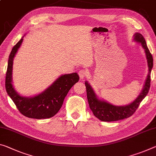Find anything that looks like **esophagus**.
<instances>
[{"mask_svg":"<svg viewBox=\"0 0 156 156\" xmlns=\"http://www.w3.org/2000/svg\"><path fill=\"white\" fill-rule=\"evenodd\" d=\"M78 74H79V76H80V79H84V78H85L86 76H87V71L84 70V69H81V70L79 71Z\"/></svg>","mask_w":156,"mask_h":156,"instance_id":"1","label":"esophagus"}]
</instances>
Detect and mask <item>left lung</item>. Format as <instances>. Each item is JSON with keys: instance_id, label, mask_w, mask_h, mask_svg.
I'll return each mask as SVG.
<instances>
[{"instance_id": "left-lung-1", "label": "left lung", "mask_w": 156, "mask_h": 156, "mask_svg": "<svg viewBox=\"0 0 156 156\" xmlns=\"http://www.w3.org/2000/svg\"><path fill=\"white\" fill-rule=\"evenodd\" d=\"M134 40L141 43V45L144 49L146 56H147L148 67H149V73L147 75V78L146 79L142 91L133 103L124 106H116L110 104L105 101L99 100L95 94L94 91L90 84L87 81L85 82L87 97L90 109L92 111L94 115L103 122H115V121H119L130 117L137 110L140 103L147 95L149 91L151 83L150 75L153 65H154L153 57L148 48L145 39L142 34L136 33L134 34Z\"/></svg>"}]
</instances>
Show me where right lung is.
Segmentation results:
<instances>
[{"mask_svg": "<svg viewBox=\"0 0 156 156\" xmlns=\"http://www.w3.org/2000/svg\"><path fill=\"white\" fill-rule=\"evenodd\" d=\"M22 41L23 37L12 48L9 54L5 76L7 93L23 115L37 119L51 118L60 110L69 91L78 82L79 76L77 73L62 75L50 87L39 94L33 97L20 96L12 85V78L13 60Z\"/></svg>", "mask_w": 156, "mask_h": 156, "instance_id": "add662e5", "label": "right lung"}]
</instances>
